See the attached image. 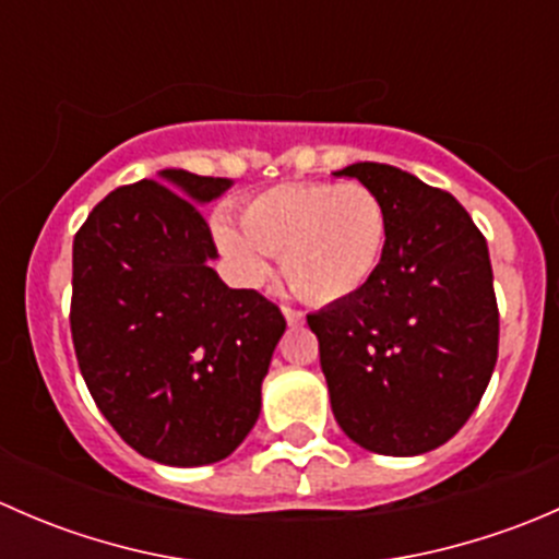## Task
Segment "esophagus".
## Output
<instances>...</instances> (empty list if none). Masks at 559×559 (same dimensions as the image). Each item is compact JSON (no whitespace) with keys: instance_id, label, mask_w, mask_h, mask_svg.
<instances>
[{"instance_id":"esophagus-1","label":"esophagus","mask_w":559,"mask_h":559,"mask_svg":"<svg viewBox=\"0 0 559 559\" xmlns=\"http://www.w3.org/2000/svg\"><path fill=\"white\" fill-rule=\"evenodd\" d=\"M281 311H284L286 321H289V326H300L302 321H306V316H302V311H297V308H292V306H281Z\"/></svg>"}]
</instances>
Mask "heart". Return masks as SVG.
I'll return each instance as SVG.
<instances>
[{
	"instance_id": "1",
	"label": "heart",
	"mask_w": 559,
	"mask_h": 559,
	"mask_svg": "<svg viewBox=\"0 0 559 559\" xmlns=\"http://www.w3.org/2000/svg\"><path fill=\"white\" fill-rule=\"evenodd\" d=\"M213 238L240 281L257 286L281 257L286 281L316 306L348 300L370 284L389 240L384 202L362 183H278L248 197L240 227L213 224Z\"/></svg>"
}]
</instances>
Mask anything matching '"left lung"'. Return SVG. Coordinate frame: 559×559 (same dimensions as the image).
<instances>
[{"instance_id":"8db88e82","label":"left lung","mask_w":559,"mask_h":559,"mask_svg":"<svg viewBox=\"0 0 559 559\" xmlns=\"http://www.w3.org/2000/svg\"><path fill=\"white\" fill-rule=\"evenodd\" d=\"M384 202L389 240L359 295L308 316L332 414L362 449H438L476 411L498 362L487 240L449 191L379 162L343 167Z\"/></svg>"}]
</instances>
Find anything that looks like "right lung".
Wrapping results in <instances>:
<instances>
[{
    "instance_id": "obj_1",
    "label": "right lung",
    "mask_w": 559,
    "mask_h": 559,
    "mask_svg": "<svg viewBox=\"0 0 559 559\" xmlns=\"http://www.w3.org/2000/svg\"><path fill=\"white\" fill-rule=\"evenodd\" d=\"M159 175L118 186L78 229L72 343L94 403L134 452L211 465L257 425L286 319L207 264L216 243L200 205L233 180Z\"/></svg>"
}]
</instances>
